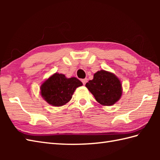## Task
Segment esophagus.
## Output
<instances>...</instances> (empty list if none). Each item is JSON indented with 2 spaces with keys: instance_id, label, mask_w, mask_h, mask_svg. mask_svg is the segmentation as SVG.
Segmentation results:
<instances>
[{
  "instance_id": "obj_1",
  "label": "esophagus",
  "mask_w": 160,
  "mask_h": 160,
  "mask_svg": "<svg viewBox=\"0 0 160 160\" xmlns=\"http://www.w3.org/2000/svg\"><path fill=\"white\" fill-rule=\"evenodd\" d=\"M82 82L83 83L84 85H85V84L87 82V78H84V79L82 80Z\"/></svg>"
}]
</instances>
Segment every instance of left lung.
I'll return each mask as SVG.
<instances>
[{
	"instance_id": "8db88e82",
	"label": "left lung",
	"mask_w": 160,
	"mask_h": 160,
	"mask_svg": "<svg viewBox=\"0 0 160 160\" xmlns=\"http://www.w3.org/2000/svg\"><path fill=\"white\" fill-rule=\"evenodd\" d=\"M85 86L98 102L103 106L114 104L120 99L122 94L119 78L113 73L104 70L94 73L93 79L89 80Z\"/></svg>"
}]
</instances>
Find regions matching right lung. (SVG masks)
<instances>
[{"label":"right lung","mask_w":160,"mask_h":160,"mask_svg":"<svg viewBox=\"0 0 160 160\" xmlns=\"http://www.w3.org/2000/svg\"><path fill=\"white\" fill-rule=\"evenodd\" d=\"M82 85L76 78H67L64 74L56 73L40 86V95L49 104L61 107L69 102L75 90Z\"/></svg>","instance_id":"obj_1"}]
</instances>
